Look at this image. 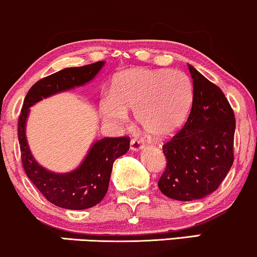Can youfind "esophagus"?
I'll return each instance as SVG.
<instances>
[{
  "label": "esophagus",
  "instance_id": "esophagus-1",
  "mask_svg": "<svg viewBox=\"0 0 257 257\" xmlns=\"http://www.w3.org/2000/svg\"><path fill=\"white\" fill-rule=\"evenodd\" d=\"M130 149H131L132 151H135V153H138V151L143 150L144 144H142L141 141H138L137 138H135L132 139L131 143H130Z\"/></svg>",
  "mask_w": 257,
  "mask_h": 257
}]
</instances>
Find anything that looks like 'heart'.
Instances as JSON below:
<instances>
[{"label":"heart","mask_w":257,"mask_h":257,"mask_svg":"<svg viewBox=\"0 0 257 257\" xmlns=\"http://www.w3.org/2000/svg\"><path fill=\"white\" fill-rule=\"evenodd\" d=\"M191 101V83L182 72L134 68L115 78L101 112L113 125L122 126L128 121V110H135L139 126L155 139H166L185 122Z\"/></svg>","instance_id":"1"}]
</instances>
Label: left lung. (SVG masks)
<instances>
[{
	"label": "left lung",
	"instance_id": "left-lung-1",
	"mask_svg": "<svg viewBox=\"0 0 257 257\" xmlns=\"http://www.w3.org/2000/svg\"><path fill=\"white\" fill-rule=\"evenodd\" d=\"M188 65L193 102L181 131L163 145L167 169L158 188L179 201L199 200L219 187L233 163L236 120L223 91Z\"/></svg>",
	"mask_w": 257,
	"mask_h": 257
}]
</instances>
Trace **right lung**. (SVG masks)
<instances>
[{"label": "right lung", "mask_w": 257, "mask_h": 257, "mask_svg": "<svg viewBox=\"0 0 257 257\" xmlns=\"http://www.w3.org/2000/svg\"><path fill=\"white\" fill-rule=\"evenodd\" d=\"M104 63L96 62L57 71L38 81L25 97L18 123L22 166L41 194L58 207L85 210L99 204L108 189L114 161L128 151L130 138L95 139L80 166L68 173H55L37 162L28 145L26 125L31 107L43 99L89 83Z\"/></svg>", "instance_id": "add662e5"}]
</instances>
